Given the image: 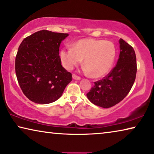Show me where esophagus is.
<instances>
[{
  "instance_id": "obj_1",
  "label": "esophagus",
  "mask_w": 154,
  "mask_h": 154,
  "mask_svg": "<svg viewBox=\"0 0 154 154\" xmlns=\"http://www.w3.org/2000/svg\"><path fill=\"white\" fill-rule=\"evenodd\" d=\"M72 78H73V79H74V80H80V77L78 76V75H75V74L72 75Z\"/></svg>"
}]
</instances>
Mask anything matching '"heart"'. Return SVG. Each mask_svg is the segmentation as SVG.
Listing matches in <instances>:
<instances>
[{
	"label": "heart",
	"mask_w": 154,
	"mask_h": 154,
	"mask_svg": "<svg viewBox=\"0 0 154 154\" xmlns=\"http://www.w3.org/2000/svg\"><path fill=\"white\" fill-rule=\"evenodd\" d=\"M116 49L109 41L83 38L64 47L60 51L61 63L67 70H72L83 59L84 71L94 78H100L109 72L114 63Z\"/></svg>",
	"instance_id": "heart-1"
}]
</instances>
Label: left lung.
<instances>
[{"mask_svg": "<svg viewBox=\"0 0 154 154\" xmlns=\"http://www.w3.org/2000/svg\"><path fill=\"white\" fill-rule=\"evenodd\" d=\"M120 55L116 65L103 79L94 82L87 96L94 105L112 107L120 103L131 90L136 79V56L133 47L120 38Z\"/></svg>", "mask_w": 154, "mask_h": 154, "instance_id": "1", "label": "left lung"}]
</instances>
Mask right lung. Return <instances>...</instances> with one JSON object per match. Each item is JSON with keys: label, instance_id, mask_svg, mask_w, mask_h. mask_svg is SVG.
<instances>
[{"label": "right lung", "instance_id": "right-lung-1", "mask_svg": "<svg viewBox=\"0 0 154 154\" xmlns=\"http://www.w3.org/2000/svg\"><path fill=\"white\" fill-rule=\"evenodd\" d=\"M68 36L43 29L20 43L16 56V74L23 94L31 101L53 103L72 81V74L61 65L59 56L61 42Z\"/></svg>", "mask_w": 154, "mask_h": 154}]
</instances>
